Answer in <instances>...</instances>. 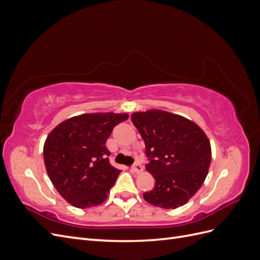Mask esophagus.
<instances>
[{"label": "esophagus", "mask_w": 260, "mask_h": 260, "mask_svg": "<svg viewBox=\"0 0 260 260\" xmlns=\"http://www.w3.org/2000/svg\"><path fill=\"white\" fill-rule=\"evenodd\" d=\"M131 169H132V171H133V172H136V174H141V172L143 171L142 165L139 164V162H136L135 165H133Z\"/></svg>", "instance_id": "obj_1"}]
</instances>
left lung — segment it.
I'll return each mask as SVG.
<instances>
[{
    "mask_svg": "<svg viewBox=\"0 0 260 260\" xmlns=\"http://www.w3.org/2000/svg\"><path fill=\"white\" fill-rule=\"evenodd\" d=\"M131 120L144 140L149 160L145 168L155 179L144 200L166 209L183 206L208 174L211 148L205 132L186 118L159 109L133 113Z\"/></svg>",
    "mask_w": 260,
    "mask_h": 260,
    "instance_id": "8db88e82",
    "label": "left lung"
}]
</instances>
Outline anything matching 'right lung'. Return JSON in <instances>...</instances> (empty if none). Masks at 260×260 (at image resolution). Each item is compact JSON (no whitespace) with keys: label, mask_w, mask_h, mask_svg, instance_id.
Segmentation results:
<instances>
[{"label":"right lung","mask_w":260,"mask_h":260,"mask_svg":"<svg viewBox=\"0 0 260 260\" xmlns=\"http://www.w3.org/2000/svg\"><path fill=\"white\" fill-rule=\"evenodd\" d=\"M128 114L93 113L56 125L45 140L46 172L70 205L89 208L103 203L120 171L109 164L106 141Z\"/></svg>","instance_id":"right-lung-1"}]
</instances>
